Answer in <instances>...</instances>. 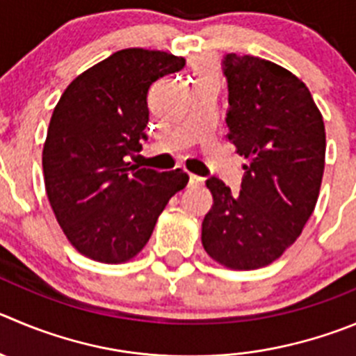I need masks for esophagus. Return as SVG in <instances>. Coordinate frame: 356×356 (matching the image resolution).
<instances>
[{"mask_svg": "<svg viewBox=\"0 0 356 356\" xmlns=\"http://www.w3.org/2000/svg\"><path fill=\"white\" fill-rule=\"evenodd\" d=\"M204 184V177L197 174H189V186H202Z\"/></svg>", "mask_w": 356, "mask_h": 356, "instance_id": "esophagus-1", "label": "esophagus"}]
</instances>
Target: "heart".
<instances>
[{
  "label": "heart",
  "mask_w": 356,
  "mask_h": 356,
  "mask_svg": "<svg viewBox=\"0 0 356 356\" xmlns=\"http://www.w3.org/2000/svg\"><path fill=\"white\" fill-rule=\"evenodd\" d=\"M205 77H216L214 68H212V66H209V65L195 66L193 81H200V79H205Z\"/></svg>",
  "instance_id": "b5f03b06"
}]
</instances>
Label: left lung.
Masks as SVG:
<instances>
[{"instance_id": "1", "label": "left lung", "mask_w": 356, "mask_h": 356, "mask_svg": "<svg viewBox=\"0 0 356 356\" xmlns=\"http://www.w3.org/2000/svg\"><path fill=\"white\" fill-rule=\"evenodd\" d=\"M228 140L244 156L241 191L205 181L202 223L209 257L234 270L260 268L297 241L316 207L325 170V124L307 86L283 66L227 54Z\"/></svg>"}]
</instances>
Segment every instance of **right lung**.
Here are the masks:
<instances>
[{
	"mask_svg": "<svg viewBox=\"0 0 356 356\" xmlns=\"http://www.w3.org/2000/svg\"><path fill=\"white\" fill-rule=\"evenodd\" d=\"M186 59L161 51L124 49L70 82L59 98L42 165L59 227L79 253L122 264L140 253L165 205L189 177L129 165L147 138V91Z\"/></svg>",
	"mask_w": 356,
	"mask_h": 356,
	"instance_id": "right-lung-1",
	"label": "right lung"
}]
</instances>
